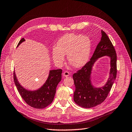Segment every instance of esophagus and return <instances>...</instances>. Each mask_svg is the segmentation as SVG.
I'll return each mask as SVG.
<instances>
[{
  "label": "esophagus",
  "instance_id": "34e87169",
  "mask_svg": "<svg viewBox=\"0 0 132 132\" xmlns=\"http://www.w3.org/2000/svg\"><path fill=\"white\" fill-rule=\"evenodd\" d=\"M70 75V73L69 72H67V71H65L63 73V76L65 77H67L68 76H69Z\"/></svg>",
  "mask_w": 132,
  "mask_h": 132
}]
</instances>
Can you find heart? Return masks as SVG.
Instances as JSON below:
<instances>
[{
    "label": "heart",
    "mask_w": 132,
    "mask_h": 132,
    "mask_svg": "<svg viewBox=\"0 0 132 132\" xmlns=\"http://www.w3.org/2000/svg\"><path fill=\"white\" fill-rule=\"evenodd\" d=\"M91 47V41L88 36L66 34L58 40L57 46L53 48V60L58 66H61L64 62L65 54H67L71 65L76 68L81 67L88 61Z\"/></svg>",
    "instance_id": "obj_1"
}]
</instances>
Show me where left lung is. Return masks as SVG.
I'll use <instances>...</instances> for the list:
<instances>
[{
  "label": "left lung",
  "instance_id": "obj_1",
  "mask_svg": "<svg viewBox=\"0 0 132 132\" xmlns=\"http://www.w3.org/2000/svg\"><path fill=\"white\" fill-rule=\"evenodd\" d=\"M101 41L97 46L90 60L73 75L76 90L73 100L82 108H90L103 102L108 96L116 79L117 74V56L114 46L106 33L101 30ZM108 56L111 58L110 78L103 87L95 88L92 85L90 74L92 66L101 57Z\"/></svg>",
  "mask_w": 132,
  "mask_h": 132
}]
</instances>
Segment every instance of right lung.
Masks as SVG:
<instances>
[{"label": "right lung", "mask_w": 132, "mask_h": 132, "mask_svg": "<svg viewBox=\"0 0 132 132\" xmlns=\"http://www.w3.org/2000/svg\"><path fill=\"white\" fill-rule=\"evenodd\" d=\"M25 41L24 38L19 42L17 47ZM62 70H51L48 78L43 85L35 91L24 89L19 83L15 72H13V79L17 89L22 98L29 105L36 109H43L52 103L56 92L57 84L61 80Z\"/></svg>", "instance_id": "obj_1"}]
</instances>
